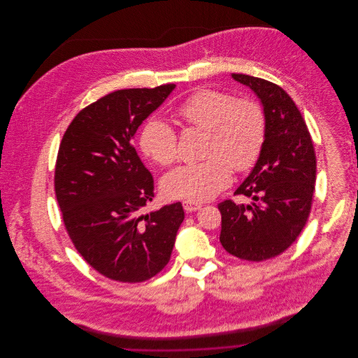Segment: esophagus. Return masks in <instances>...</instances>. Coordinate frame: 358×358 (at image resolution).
Wrapping results in <instances>:
<instances>
[{"label": "esophagus", "instance_id": "esophagus-1", "mask_svg": "<svg viewBox=\"0 0 358 358\" xmlns=\"http://www.w3.org/2000/svg\"><path fill=\"white\" fill-rule=\"evenodd\" d=\"M183 208L186 212H196L201 208V205L197 203H192V201H183Z\"/></svg>", "mask_w": 358, "mask_h": 358}]
</instances>
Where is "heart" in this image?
Returning <instances> with one entry per match:
<instances>
[{
  "label": "heart",
  "instance_id": "heart-1",
  "mask_svg": "<svg viewBox=\"0 0 358 358\" xmlns=\"http://www.w3.org/2000/svg\"><path fill=\"white\" fill-rule=\"evenodd\" d=\"M176 114L189 125L208 131L205 155L209 158L166 173L161 189L168 199L208 201L230 185L231 168L244 172L254 166L266 138V115L257 103L201 90L180 103ZM139 145L158 165H169L178 158L176 132L159 117L143 124Z\"/></svg>",
  "mask_w": 358,
  "mask_h": 358
}]
</instances>
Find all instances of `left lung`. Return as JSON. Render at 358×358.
Listing matches in <instances>:
<instances>
[{
    "label": "left lung",
    "mask_w": 358,
    "mask_h": 358,
    "mask_svg": "<svg viewBox=\"0 0 358 358\" xmlns=\"http://www.w3.org/2000/svg\"><path fill=\"white\" fill-rule=\"evenodd\" d=\"M231 77L252 90L266 115V138L248 178L234 194L251 205L226 200L220 243L244 260L262 262L282 254L306 224L315 183V153L306 122L291 96L278 85L247 74Z\"/></svg>",
    "instance_id": "left-lung-1"
}]
</instances>
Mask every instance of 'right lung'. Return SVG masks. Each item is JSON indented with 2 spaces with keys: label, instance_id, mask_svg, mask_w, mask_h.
Listing matches in <instances>:
<instances>
[{
  "label": "right lung",
  "instance_id": "add662e5",
  "mask_svg": "<svg viewBox=\"0 0 358 358\" xmlns=\"http://www.w3.org/2000/svg\"><path fill=\"white\" fill-rule=\"evenodd\" d=\"M120 90L83 108L63 135L55 193L76 250L104 277L142 282L159 273L185 219L180 203L150 213L154 180L132 139L175 90Z\"/></svg>",
  "mask_w": 358,
  "mask_h": 358
}]
</instances>
